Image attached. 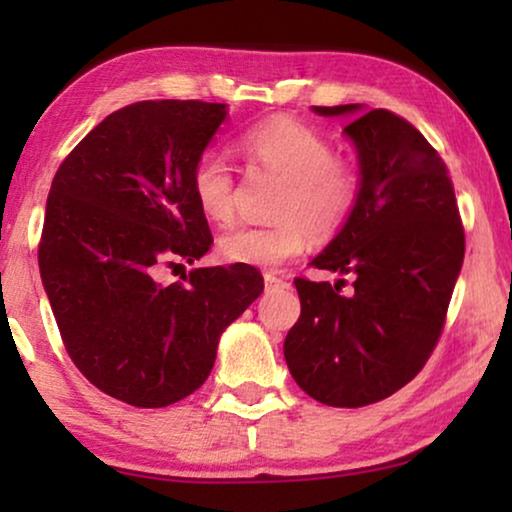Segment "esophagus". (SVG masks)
<instances>
[{
  "label": "esophagus",
  "mask_w": 512,
  "mask_h": 512,
  "mask_svg": "<svg viewBox=\"0 0 512 512\" xmlns=\"http://www.w3.org/2000/svg\"><path fill=\"white\" fill-rule=\"evenodd\" d=\"M286 286H289V282H286V279L275 277V275H270V272H265V289L275 291V289H286Z\"/></svg>",
  "instance_id": "obj_1"
}]
</instances>
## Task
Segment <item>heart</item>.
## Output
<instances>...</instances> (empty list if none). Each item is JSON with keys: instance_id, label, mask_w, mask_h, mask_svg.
Masks as SVG:
<instances>
[{"instance_id": "1", "label": "heart", "mask_w": 512, "mask_h": 512, "mask_svg": "<svg viewBox=\"0 0 512 512\" xmlns=\"http://www.w3.org/2000/svg\"><path fill=\"white\" fill-rule=\"evenodd\" d=\"M235 149L249 170L282 179L270 226H237L219 240L223 261L277 268L307 249L310 240L331 242L359 207L363 170L340 156L310 125L275 116L251 125ZM191 193L207 221L228 226L235 219L233 167L219 151L200 153L191 170Z\"/></svg>"}]
</instances>
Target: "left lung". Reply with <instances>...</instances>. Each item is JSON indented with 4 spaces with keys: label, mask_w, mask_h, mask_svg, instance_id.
Returning a JSON list of instances; mask_svg holds the SVG:
<instances>
[{
    "label": "left lung",
    "mask_w": 512,
    "mask_h": 512,
    "mask_svg": "<svg viewBox=\"0 0 512 512\" xmlns=\"http://www.w3.org/2000/svg\"><path fill=\"white\" fill-rule=\"evenodd\" d=\"M356 114L359 104L314 107ZM345 132L359 149L363 193L345 230L314 258L352 275L340 286L296 277L300 317L284 340L298 387L333 408H361L405 387L436 349L464 263L466 237L445 160L389 109L359 114Z\"/></svg>",
    "instance_id": "left-lung-1"
}]
</instances>
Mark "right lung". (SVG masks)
<instances>
[{"label":"right lung","instance_id":"obj_1","mask_svg":"<svg viewBox=\"0 0 512 512\" xmlns=\"http://www.w3.org/2000/svg\"><path fill=\"white\" fill-rule=\"evenodd\" d=\"M223 118L216 102L128 104L69 151L48 193L39 270L60 338L90 384L135 408L191 396L223 328L263 291L237 263L156 279L212 249L191 170Z\"/></svg>","mask_w":512,"mask_h":512}]
</instances>
